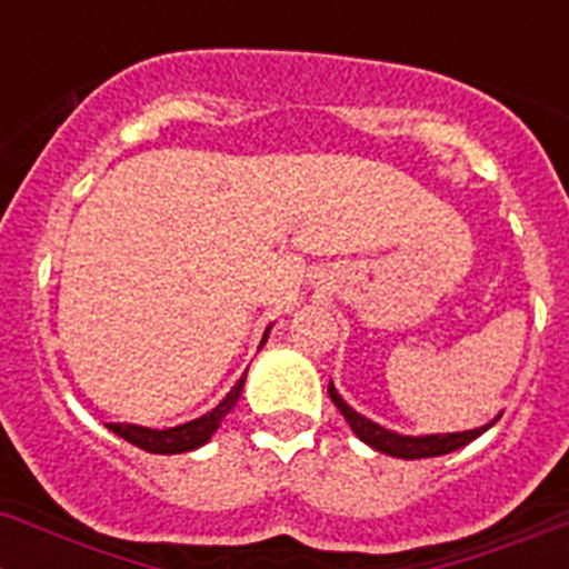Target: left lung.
<instances>
[{"label": "left lung", "instance_id": "8db88e82", "mask_svg": "<svg viewBox=\"0 0 569 569\" xmlns=\"http://www.w3.org/2000/svg\"><path fill=\"white\" fill-rule=\"evenodd\" d=\"M329 398L335 401V407L340 409V415L346 418V423L352 427V432L358 435L360 441L369 443L372 449L383 452V456L403 458V461H415V458H438L447 456V452H456V449L467 447L469 441H476L478 435L487 432L498 418H492L490 423H483L478 429H467V432H438V435H401L392 432V429L380 427V423L369 421L367 415L355 412L349 403L340 398V392L335 389V383L329 380Z\"/></svg>", "mask_w": 569, "mask_h": 569}]
</instances>
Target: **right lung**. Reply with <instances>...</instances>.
Masks as SVG:
<instances>
[{
    "mask_svg": "<svg viewBox=\"0 0 569 569\" xmlns=\"http://www.w3.org/2000/svg\"><path fill=\"white\" fill-rule=\"evenodd\" d=\"M271 326H266L263 340H260V349H263L266 338H269ZM243 383H246V372L243 378L237 380L231 392L226 395L223 401L217 403L211 412L200 415L194 421H186L180 427H168V429H151V427H137V423H108L113 435H120L126 438L128 443H134V447L146 449V452H154V456H180V452H191V449L202 447L206 441H211V435L217 432V427L223 423L226 415L234 409V403L240 401V395H243Z\"/></svg>",
    "mask_w": 569,
    "mask_h": 569,
    "instance_id": "1",
    "label": "right lung"
}]
</instances>
